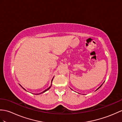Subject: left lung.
<instances>
[{"label":"left lung","mask_w":122,"mask_h":122,"mask_svg":"<svg viewBox=\"0 0 122 122\" xmlns=\"http://www.w3.org/2000/svg\"><path fill=\"white\" fill-rule=\"evenodd\" d=\"M102 85H101V86H100L99 87V88H97V90H98V89L99 88H100V87H101V86H102Z\"/></svg>","instance_id":"8db88e82"}]
</instances>
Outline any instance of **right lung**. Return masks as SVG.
Segmentation results:
<instances>
[{
  "label": "right lung",
  "mask_w": 122,
  "mask_h": 122,
  "mask_svg": "<svg viewBox=\"0 0 122 122\" xmlns=\"http://www.w3.org/2000/svg\"><path fill=\"white\" fill-rule=\"evenodd\" d=\"M53 78L52 79V80H51V85L50 86V87H49V88H47V89H46V90H45L44 92H41V93H37V94H35V95H39V94H41V93H44V92H46V91H47V90H49V89L50 88V87H51V86H52V81H53ZM20 85V86H21V87L22 88H23V89H24L25 90H25V89L24 88H23V87H22V86L21 85Z\"/></svg>",
  "instance_id": "1"
}]
</instances>
